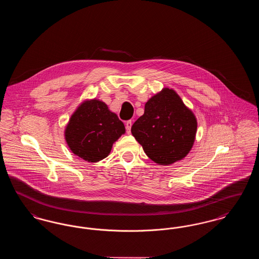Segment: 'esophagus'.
Returning <instances> with one entry per match:
<instances>
[{"instance_id":"1","label":"esophagus","mask_w":259,"mask_h":259,"mask_svg":"<svg viewBox=\"0 0 259 259\" xmlns=\"http://www.w3.org/2000/svg\"><path fill=\"white\" fill-rule=\"evenodd\" d=\"M131 127H132V121H131V120H128V121L126 122V131H127L128 134L131 132Z\"/></svg>"}]
</instances>
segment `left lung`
I'll use <instances>...</instances> for the list:
<instances>
[{"mask_svg":"<svg viewBox=\"0 0 259 259\" xmlns=\"http://www.w3.org/2000/svg\"><path fill=\"white\" fill-rule=\"evenodd\" d=\"M131 132L151 160L168 166L184 159L191 150L197 119L179 94L165 87L146 103L145 113Z\"/></svg>","mask_w":259,"mask_h":259,"instance_id":"1","label":"left lung"}]
</instances>
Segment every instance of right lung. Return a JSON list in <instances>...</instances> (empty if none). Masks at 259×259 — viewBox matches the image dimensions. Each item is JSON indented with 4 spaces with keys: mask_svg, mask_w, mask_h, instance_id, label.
<instances>
[{
    "mask_svg": "<svg viewBox=\"0 0 259 259\" xmlns=\"http://www.w3.org/2000/svg\"><path fill=\"white\" fill-rule=\"evenodd\" d=\"M125 133L118 116L99 99H87L76 108L66 125L64 136L74 155L98 162L111 152L112 145Z\"/></svg>",
    "mask_w": 259,
    "mask_h": 259,
    "instance_id": "obj_1",
    "label": "right lung"
}]
</instances>
